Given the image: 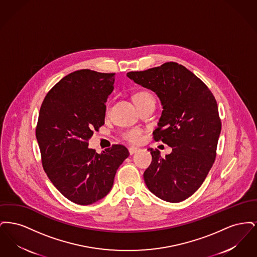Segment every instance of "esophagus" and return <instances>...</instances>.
I'll return each instance as SVG.
<instances>
[{
	"label": "esophagus",
	"instance_id": "1",
	"mask_svg": "<svg viewBox=\"0 0 257 257\" xmlns=\"http://www.w3.org/2000/svg\"><path fill=\"white\" fill-rule=\"evenodd\" d=\"M139 150V148L138 147H129V153L132 155V154H134L135 152H137Z\"/></svg>",
	"mask_w": 257,
	"mask_h": 257
}]
</instances>
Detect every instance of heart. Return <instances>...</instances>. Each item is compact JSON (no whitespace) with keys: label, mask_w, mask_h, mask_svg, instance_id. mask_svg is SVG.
I'll return each mask as SVG.
<instances>
[{"label":"heart","mask_w":257,"mask_h":257,"mask_svg":"<svg viewBox=\"0 0 257 257\" xmlns=\"http://www.w3.org/2000/svg\"><path fill=\"white\" fill-rule=\"evenodd\" d=\"M148 96H151L149 93L147 92H139L138 94H136L135 96V100H139V99H143V98L148 97ZM124 139L127 140L128 142L130 143H134L137 144L139 142H141L143 140V137H144V132L142 129H139V128H134V129H131L129 131H127L125 134L123 135Z\"/></svg>","instance_id":"1"}]
</instances>
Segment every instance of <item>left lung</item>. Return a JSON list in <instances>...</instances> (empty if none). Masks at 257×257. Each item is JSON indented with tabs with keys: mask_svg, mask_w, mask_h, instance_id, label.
Segmentation results:
<instances>
[{
	"mask_svg": "<svg viewBox=\"0 0 257 257\" xmlns=\"http://www.w3.org/2000/svg\"><path fill=\"white\" fill-rule=\"evenodd\" d=\"M127 77L159 97L163 111L154 140L172 147L165 158L158 149H148L152 162L145 182L165 201H183L203 183L216 158L221 129L217 101L199 78L176 62Z\"/></svg>",
	"mask_w": 257,
	"mask_h": 257,
	"instance_id": "obj_1",
	"label": "left lung"
}]
</instances>
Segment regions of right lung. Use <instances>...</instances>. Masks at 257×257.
Returning <instances> with one entry per match:
<instances>
[{"instance_id": "right-lung-1", "label": "right lung", "mask_w": 257, "mask_h": 257, "mask_svg": "<svg viewBox=\"0 0 257 257\" xmlns=\"http://www.w3.org/2000/svg\"><path fill=\"white\" fill-rule=\"evenodd\" d=\"M113 76L89 69L68 74L47 93L39 110L36 136L43 169L61 195L80 205L107 196L129 156L120 145L100 154L88 148L93 130L105 123Z\"/></svg>"}]
</instances>
